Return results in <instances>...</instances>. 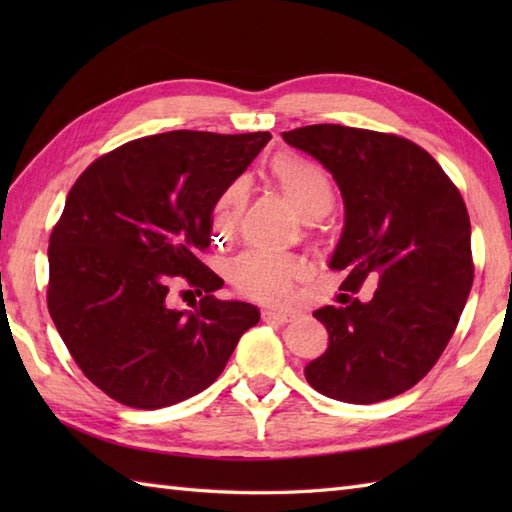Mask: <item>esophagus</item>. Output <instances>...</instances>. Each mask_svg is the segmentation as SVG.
<instances>
[{
  "mask_svg": "<svg viewBox=\"0 0 512 512\" xmlns=\"http://www.w3.org/2000/svg\"><path fill=\"white\" fill-rule=\"evenodd\" d=\"M264 321H277V323H288L292 319H297L295 312H286V310H275V308H264L262 310Z\"/></svg>",
  "mask_w": 512,
  "mask_h": 512,
  "instance_id": "obj_1",
  "label": "esophagus"
}]
</instances>
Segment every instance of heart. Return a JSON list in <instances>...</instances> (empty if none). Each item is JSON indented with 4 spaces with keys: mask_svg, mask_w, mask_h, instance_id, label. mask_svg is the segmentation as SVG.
Returning a JSON list of instances; mask_svg holds the SVG:
<instances>
[{
    "mask_svg": "<svg viewBox=\"0 0 512 512\" xmlns=\"http://www.w3.org/2000/svg\"><path fill=\"white\" fill-rule=\"evenodd\" d=\"M270 176L301 215L312 217L332 209V180L319 162L297 154H279L270 162ZM244 206V184H228L213 206V231L220 237H231L242 220ZM299 275L301 266L295 259L266 250H246L228 266V279L242 295L268 303H286Z\"/></svg>",
    "mask_w": 512,
    "mask_h": 512,
    "instance_id": "b5f03b06",
    "label": "heart"
}]
</instances>
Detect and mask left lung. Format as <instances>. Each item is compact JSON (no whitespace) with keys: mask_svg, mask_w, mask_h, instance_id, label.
Masks as SVG:
<instances>
[{"mask_svg":"<svg viewBox=\"0 0 512 512\" xmlns=\"http://www.w3.org/2000/svg\"><path fill=\"white\" fill-rule=\"evenodd\" d=\"M332 173L345 226L330 268L341 284L378 288L367 303L314 310L330 334L328 350L306 365L319 394L372 405L427 376L447 347L473 286L471 220L458 187L422 147L394 134L345 125L284 132Z\"/></svg>","mask_w":512,"mask_h":512,"instance_id":"8db88e82","label":"left lung"}]
</instances>
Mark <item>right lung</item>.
Returning <instances> with one entry per match:
<instances>
[{"label": "right lung", "instance_id": "right-lung-1", "mask_svg": "<svg viewBox=\"0 0 512 512\" xmlns=\"http://www.w3.org/2000/svg\"><path fill=\"white\" fill-rule=\"evenodd\" d=\"M268 132H167L94 160L52 228L48 310L81 372L134 409L187 400L222 374L235 345L259 321L244 301L211 292L224 281L198 253L209 246L213 206ZM173 276L205 297L170 306Z\"/></svg>", "mask_w": 512, "mask_h": 512}]
</instances>
